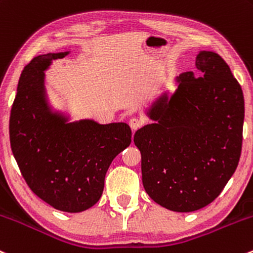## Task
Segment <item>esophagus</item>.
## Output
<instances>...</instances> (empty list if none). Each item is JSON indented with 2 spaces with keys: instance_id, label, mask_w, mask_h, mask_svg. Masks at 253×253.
Returning <instances> with one entry per match:
<instances>
[{
  "instance_id": "34e87169",
  "label": "esophagus",
  "mask_w": 253,
  "mask_h": 253,
  "mask_svg": "<svg viewBox=\"0 0 253 253\" xmlns=\"http://www.w3.org/2000/svg\"><path fill=\"white\" fill-rule=\"evenodd\" d=\"M142 125H143V121L139 118H132L131 120H129V126H131V128L133 129V131L139 128Z\"/></svg>"
}]
</instances>
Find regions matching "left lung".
<instances>
[{"mask_svg":"<svg viewBox=\"0 0 253 253\" xmlns=\"http://www.w3.org/2000/svg\"><path fill=\"white\" fill-rule=\"evenodd\" d=\"M199 75L177 78L149 110L155 124L134 134L148 195L162 207L191 212L211 204L230 179L241 155L245 103L228 64L214 52L196 57Z\"/></svg>","mask_w":253,"mask_h":253,"instance_id":"obj_1","label":"left lung"}]
</instances>
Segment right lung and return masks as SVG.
<instances>
[{
  "mask_svg": "<svg viewBox=\"0 0 253 253\" xmlns=\"http://www.w3.org/2000/svg\"><path fill=\"white\" fill-rule=\"evenodd\" d=\"M69 52L37 55L21 71L9 118V139L21 174L34 194L64 212L97 204L111 161L131 144L125 122H68L46 100L43 71Z\"/></svg>",
  "mask_w": 253,
  "mask_h": 253,
  "instance_id": "obj_1",
  "label": "right lung"
}]
</instances>
